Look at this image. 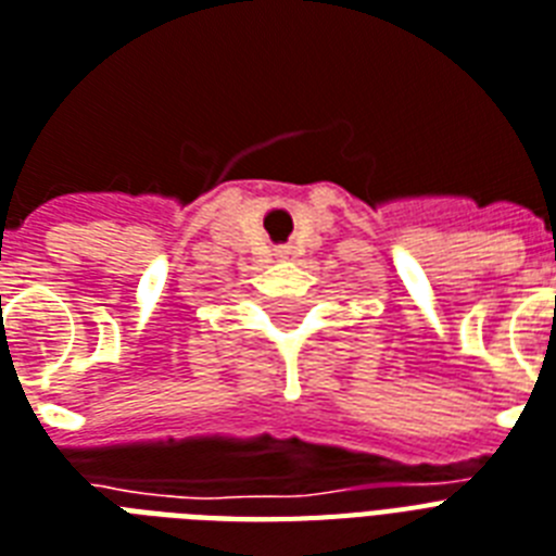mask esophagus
<instances>
[{"label":"esophagus","mask_w":556,"mask_h":556,"mask_svg":"<svg viewBox=\"0 0 556 556\" xmlns=\"http://www.w3.org/2000/svg\"><path fill=\"white\" fill-rule=\"evenodd\" d=\"M294 256V248L291 244H282V248H277V260H291Z\"/></svg>","instance_id":"34e87169"}]
</instances>
